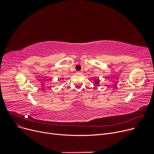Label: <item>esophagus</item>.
I'll return each mask as SVG.
<instances>
[{"mask_svg":"<svg viewBox=\"0 0 154 154\" xmlns=\"http://www.w3.org/2000/svg\"><path fill=\"white\" fill-rule=\"evenodd\" d=\"M77 74H83V71H82V70H80V71H77Z\"/></svg>","mask_w":154,"mask_h":154,"instance_id":"esophagus-1","label":"esophagus"}]
</instances>
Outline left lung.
Listing matches in <instances>:
<instances>
[{"label": "left lung", "instance_id": "8db88e82", "mask_svg": "<svg viewBox=\"0 0 154 154\" xmlns=\"http://www.w3.org/2000/svg\"><path fill=\"white\" fill-rule=\"evenodd\" d=\"M94 83H95V84L96 85H98L99 84V80L97 79V80H94Z\"/></svg>", "mask_w": 154, "mask_h": 154}]
</instances>
